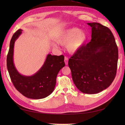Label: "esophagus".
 <instances>
[{
    "mask_svg": "<svg viewBox=\"0 0 125 125\" xmlns=\"http://www.w3.org/2000/svg\"><path fill=\"white\" fill-rule=\"evenodd\" d=\"M64 62H65L66 65H68V58L67 57H66V56H65V57H64Z\"/></svg>",
    "mask_w": 125,
    "mask_h": 125,
    "instance_id": "esophagus-1",
    "label": "esophagus"
}]
</instances>
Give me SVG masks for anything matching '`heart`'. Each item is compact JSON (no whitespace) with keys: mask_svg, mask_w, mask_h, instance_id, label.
I'll use <instances>...</instances> for the list:
<instances>
[{"mask_svg":"<svg viewBox=\"0 0 125 125\" xmlns=\"http://www.w3.org/2000/svg\"><path fill=\"white\" fill-rule=\"evenodd\" d=\"M87 34L85 31L77 27H73L63 31L57 39V41L63 46H67L68 52L74 53L81 50L85 44ZM57 47L56 44H54Z\"/></svg>","mask_w":125,"mask_h":125,"instance_id":"1","label":"heart"}]
</instances>
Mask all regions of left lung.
<instances>
[{"mask_svg": "<svg viewBox=\"0 0 125 125\" xmlns=\"http://www.w3.org/2000/svg\"><path fill=\"white\" fill-rule=\"evenodd\" d=\"M91 26V40L69 60L73 80L84 94H95L106 89L115 78L118 49L112 31L99 23Z\"/></svg>", "mask_w": 125, "mask_h": 125, "instance_id": "1", "label": "left lung"}]
</instances>
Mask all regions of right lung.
<instances>
[{
  "label": "right lung",
  "instance_id": "add662e5",
  "mask_svg": "<svg viewBox=\"0 0 125 125\" xmlns=\"http://www.w3.org/2000/svg\"><path fill=\"white\" fill-rule=\"evenodd\" d=\"M19 30L10 40L7 56V68L12 83L15 89L24 96L30 99H39L48 96L56 85V77L60 70L65 66L63 55L48 54L43 65L33 75L27 76L18 72L13 62L14 43L22 33Z\"/></svg>",
  "mask_w": 125,
  "mask_h": 125
}]
</instances>
